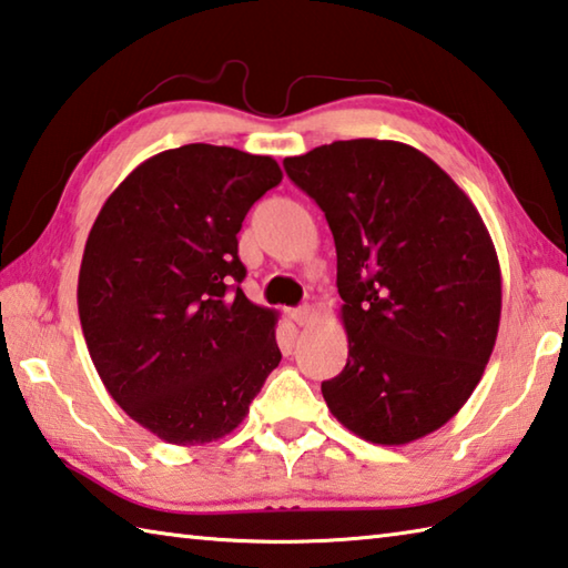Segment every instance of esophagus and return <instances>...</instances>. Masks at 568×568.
<instances>
[{"mask_svg": "<svg viewBox=\"0 0 568 568\" xmlns=\"http://www.w3.org/2000/svg\"><path fill=\"white\" fill-rule=\"evenodd\" d=\"M291 317L295 320L297 325H307V323H311V320L315 317V313H313L311 305H301V307H293Z\"/></svg>", "mask_w": 568, "mask_h": 568, "instance_id": "obj_1", "label": "esophagus"}]
</instances>
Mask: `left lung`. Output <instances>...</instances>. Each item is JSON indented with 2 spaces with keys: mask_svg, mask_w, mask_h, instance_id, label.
<instances>
[{
  "mask_svg": "<svg viewBox=\"0 0 568 568\" xmlns=\"http://www.w3.org/2000/svg\"><path fill=\"white\" fill-rule=\"evenodd\" d=\"M337 251L343 373L327 409L373 445H407L479 385L501 315L497 251L469 195L399 141H335L283 161Z\"/></svg>",
  "mask_w": 568,
  "mask_h": 568,
  "instance_id": "1",
  "label": "left lung"
}]
</instances>
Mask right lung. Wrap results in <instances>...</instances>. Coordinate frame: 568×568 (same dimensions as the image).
I'll list each match as a JSON object with an SVG mask.
<instances>
[{"label": "right lung", "instance_id": "right-lung-1", "mask_svg": "<svg viewBox=\"0 0 568 568\" xmlns=\"http://www.w3.org/2000/svg\"><path fill=\"white\" fill-rule=\"evenodd\" d=\"M281 181L271 156L189 143L133 169L91 225L77 291L89 355L169 445L229 435L281 363L277 313L245 297L239 257L245 213Z\"/></svg>", "mask_w": 568, "mask_h": 568}]
</instances>
